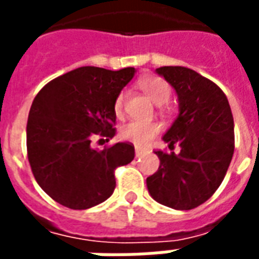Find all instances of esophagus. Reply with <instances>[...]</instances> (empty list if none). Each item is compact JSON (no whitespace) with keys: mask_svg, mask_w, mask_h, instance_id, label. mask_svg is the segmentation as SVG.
I'll return each mask as SVG.
<instances>
[{"mask_svg":"<svg viewBox=\"0 0 259 259\" xmlns=\"http://www.w3.org/2000/svg\"><path fill=\"white\" fill-rule=\"evenodd\" d=\"M146 152V150H141L139 147H136V157H141V155H144Z\"/></svg>","mask_w":259,"mask_h":259,"instance_id":"obj_1","label":"esophagus"}]
</instances>
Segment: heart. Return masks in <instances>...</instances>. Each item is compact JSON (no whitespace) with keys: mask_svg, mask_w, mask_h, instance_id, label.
Here are the masks:
<instances>
[{"mask_svg":"<svg viewBox=\"0 0 259 259\" xmlns=\"http://www.w3.org/2000/svg\"><path fill=\"white\" fill-rule=\"evenodd\" d=\"M137 85L140 87V90L146 94L152 102H155L158 105L165 104L170 98L172 94V87L168 81L159 76H144L137 81ZM124 108V94L119 93L115 101H113V112L115 115L120 118L123 115ZM161 126L157 122H139V120H132L129 123L123 124L120 127V139L124 141H129L132 144L137 147L147 146L150 141L159 133Z\"/></svg>","mask_w":259,"mask_h":259,"instance_id":"b5f03b06","label":"heart"}]
</instances>
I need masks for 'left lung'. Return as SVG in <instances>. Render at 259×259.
<instances>
[{
  "label": "left lung",
  "instance_id": "obj_1",
  "mask_svg": "<svg viewBox=\"0 0 259 259\" xmlns=\"http://www.w3.org/2000/svg\"><path fill=\"white\" fill-rule=\"evenodd\" d=\"M179 98V115L163 141L180 152L155 151L159 168L147 178L154 200L187 211L204 204L218 190L234 152V123L225 93L213 81L183 66H162Z\"/></svg>",
  "mask_w": 259,
  "mask_h": 259
}]
</instances>
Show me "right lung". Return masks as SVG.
Wrapping results in <instances>:
<instances>
[{
  "label": "right lung",
  "mask_w": 259,
  "mask_h": 259,
  "mask_svg": "<svg viewBox=\"0 0 259 259\" xmlns=\"http://www.w3.org/2000/svg\"><path fill=\"white\" fill-rule=\"evenodd\" d=\"M135 72L81 66L51 80L34 98L26 127L27 158L38 186L61 205L101 204L115 190V169L133 161V144L96 150L91 139L115 136L113 101Z\"/></svg>",
  "instance_id": "add662e5"
}]
</instances>
